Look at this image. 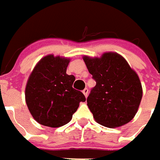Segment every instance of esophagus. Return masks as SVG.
<instances>
[{"instance_id":"34e87169","label":"esophagus","mask_w":160,"mask_h":160,"mask_svg":"<svg viewBox=\"0 0 160 160\" xmlns=\"http://www.w3.org/2000/svg\"><path fill=\"white\" fill-rule=\"evenodd\" d=\"M88 92H89V90L87 89V88H85V89L83 91V93L85 96V98H87V96H88Z\"/></svg>"}]
</instances>
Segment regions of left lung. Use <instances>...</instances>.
Returning <instances> with one entry per match:
<instances>
[{
  "label": "left lung",
  "mask_w": 160,
  "mask_h": 160,
  "mask_svg": "<svg viewBox=\"0 0 160 160\" xmlns=\"http://www.w3.org/2000/svg\"><path fill=\"white\" fill-rule=\"evenodd\" d=\"M83 59L96 81L87 98L94 120L109 128L129 123L137 113L142 98L137 73L117 52H104L100 58L84 55Z\"/></svg>",
  "instance_id": "1"
}]
</instances>
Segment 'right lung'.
I'll use <instances>...</instances> for the list:
<instances>
[{
	"label": "right lung",
	"instance_id": "add662e5",
	"mask_svg": "<svg viewBox=\"0 0 160 160\" xmlns=\"http://www.w3.org/2000/svg\"><path fill=\"white\" fill-rule=\"evenodd\" d=\"M70 58L49 54L35 65L28 77L25 96L36 122L49 127L68 124L85 97L73 88L75 77L67 74Z\"/></svg>",
	"mask_w": 160,
	"mask_h": 160
}]
</instances>
